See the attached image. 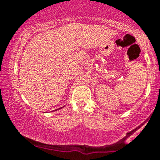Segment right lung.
<instances>
[{
  "instance_id": "1",
  "label": "right lung",
  "mask_w": 160,
  "mask_h": 160,
  "mask_svg": "<svg viewBox=\"0 0 160 160\" xmlns=\"http://www.w3.org/2000/svg\"><path fill=\"white\" fill-rule=\"evenodd\" d=\"M62 107H61V108H59V109H56V110H54V111H57V110H59V109H62Z\"/></svg>"
}]
</instances>
